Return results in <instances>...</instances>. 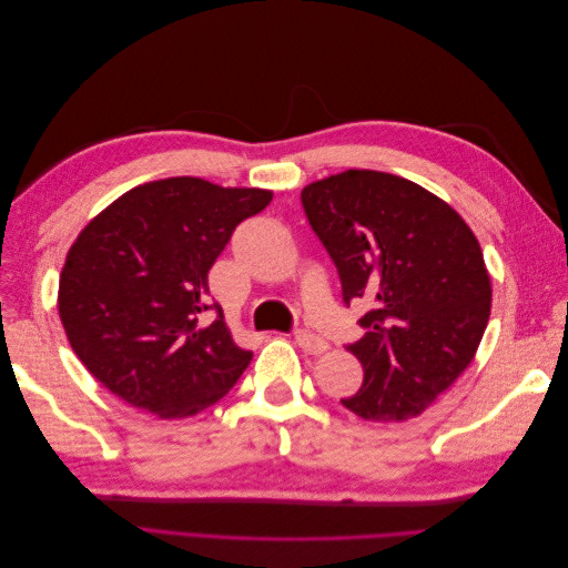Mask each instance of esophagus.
I'll use <instances>...</instances> for the list:
<instances>
[{
    "label": "esophagus",
    "instance_id": "34e87169",
    "mask_svg": "<svg viewBox=\"0 0 568 568\" xmlns=\"http://www.w3.org/2000/svg\"><path fill=\"white\" fill-rule=\"evenodd\" d=\"M294 338H296V343H298V348L303 351V353H307V355H320V353H324L326 348V341L324 338H320L317 334H313V332H307V329H298L296 334H294Z\"/></svg>",
    "mask_w": 568,
    "mask_h": 568
}]
</instances>
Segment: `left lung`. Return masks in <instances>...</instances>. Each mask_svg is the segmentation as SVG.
Segmentation results:
<instances>
[{
  "instance_id": "obj_1",
  "label": "left lung",
  "mask_w": 568,
  "mask_h": 568,
  "mask_svg": "<svg viewBox=\"0 0 568 568\" xmlns=\"http://www.w3.org/2000/svg\"><path fill=\"white\" fill-rule=\"evenodd\" d=\"M329 253L343 303L359 298L365 336L348 351L365 369L343 407L372 422L417 417L469 367L490 317V277L474 232L419 184L346 170L301 192Z\"/></svg>"
}]
</instances>
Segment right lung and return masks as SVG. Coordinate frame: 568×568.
<instances>
[{
	"instance_id": "obj_1",
	"label": "right lung",
	"mask_w": 568,
	"mask_h": 568,
	"mask_svg": "<svg viewBox=\"0 0 568 568\" xmlns=\"http://www.w3.org/2000/svg\"><path fill=\"white\" fill-rule=\"evenodd\" d=\"M270 201L265 189L170 178L130 189L80 232L61 272L59 315L101 386L161 419L192 417L230 393L253 353L232 341L209 272Z\"/></svg>"
}]
</instances>
